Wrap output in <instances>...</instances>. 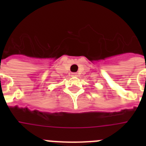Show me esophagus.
Instances as JSON below:
<instances>
[{
  "mask_svg": "<svg viewBox=\"0 0 146 146\" xmlns=\"http://www.w3.org/2000/svg\"><path fill=\"white\" fill-rule=\"evenodd\" d=\"M71 75H72V76H77V73H72V74H71Z\"/></svg>",
  "mask_w": 146,
  "mask_h": 146,
  "instance_id": "obj_1",
  "label": "esophagus"
}]
</instances>
